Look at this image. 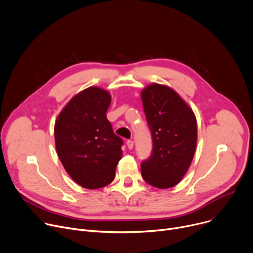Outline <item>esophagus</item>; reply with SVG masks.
Masks as SVG:
<instances>
[{"label": "esophagus", "instance_id": "esophagus-1", "mask_svg": "<svg viewBox=\"0 0 253 253\" xmlns=\"http://www.w3.org/2000/svg\"><path fill=\"white\" fill-rule=\"evenodd\" d=\"M126 146H127V148H128L129 150H131L132 147H133V142H132L131 140H127V141H126Z\"/></svg>", "mask_w": 253, "mask_h": 253}]
</instances>
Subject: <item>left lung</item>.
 <instances>
[{"label":"left lung","instance_id":"8db88e82","mask_svg":"<svg viewBox=\"0 0 253 253\" xmlns=\"http://www.w3.org/2000/svg\"><path fill=\"white\" fill-rule=\"evenodd\" d=\"M146 120L151 130V156L142 161L144 180L169 188L185 175L197 147L198 127L192 110L172 89L152 84L142 91Z\"/></svg>","mask_w":253,"mask_h":253}]
</instances>
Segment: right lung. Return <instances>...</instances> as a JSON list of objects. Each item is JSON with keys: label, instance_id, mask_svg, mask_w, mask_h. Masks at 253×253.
<instances>
[{"label": "right lung", "instance_id": "1", "mask_svg": "<svg viewBox=\"0 0 253 253\" xmlns=\"http://www.w3.org/2000/svg\"><path fill=\"white\" fill-rule=\"evenodd\" d=\"M111 97L98 87L77 94L57 116L55 148L69 175L81 186L97 189L113 181L124 141L106 119Z\"/></svg>", "mask_w": 253, "mask_h": 253}]
</instances>
